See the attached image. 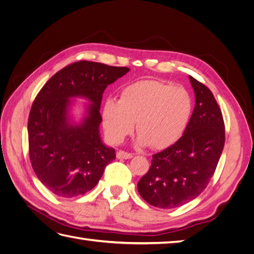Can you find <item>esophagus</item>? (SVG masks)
<instances>
[{"label": "esophagus", "mask_w": 254, "mask_h": 254, "mask_svg": "<svg viewBox=\"0 0 254 254\" xmlns=\"http://www.w3.org/2000/svg\"><path fill=\"white\" fill-rule=\"evenodd\" d=\"M117 158L118 159H131L132 158V155L131 153H129V152H126V151H124V150H120V151H118V153H117Z\"/></svg>", "instance_id": "34e87169"}]
</instances>
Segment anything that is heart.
Returning a JSON list of instances; mask_svg holds the SVG:
<instances>
[{
  "mask_svg": "<svg viewBox=\"0 0 254 254\" xmlns=\"http://www.w3.org/2000/svg\"><path fill=\"white\" fill-rule=\"evenodd\" d=\"M191 113V98L182 87L155 80L137 81L122 90L121 99L107 98L103 124L109 139L121 143L133 131L136 142L162 148L179 139Z\"/></svg>",
  "mask_w": 254,
  "mask_h": 254,
  "instance_id": "1",
  "label": "heart"
}]
</instances>
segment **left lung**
Returning <instances> with one entry per match:
<instances>
[{
    "label": "left lung",
    "mask_w": 254,
    "mask_h": 254,
    "mask_svg": "<svg viewBox=\"0 0 254 254\" xmlns=\"http://www.w3.org/2000/svg\"><path fill=\"white\" fill-rule=\"evenodd\" d=\"M195 108L180 139L152 156L137 183L146 202L174 209L193 200L209 184L225 145V123L212 92L190 76Z\"/></svg>",
    "instance_id": "obj_1"
}]
</instances>
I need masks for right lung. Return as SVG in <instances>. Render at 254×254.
I'll use <instances>...</instances> for the list:
<instances>
[{
    "mask_svg": "<svg viewBox=\"0 0 254 254\" xmlns=\"http://www.w3.org/2000/svg\"><path fill=\"white\" fill-rule=\"evenodd\" d=\"M129 68L78 61L57 72L44 84L28 117L29 158L43 186L59 197L91 190L115 159V150L99 134L103 93ZM90 103L80 123L68 114L73 98Z\"/></svg>",
    "mask_w": 254,
    "mask_h": 254,
    "instance_id": "add662e5",
    "label": "right lung"
}]
</instances>
